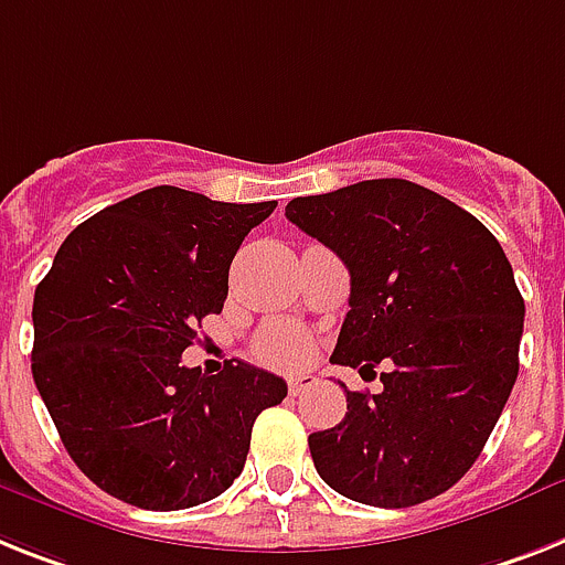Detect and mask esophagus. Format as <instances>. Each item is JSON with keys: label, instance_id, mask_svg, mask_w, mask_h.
Returning a JSON list of instances; mask_svg holds the SVG:
<instances>
[{"label": "esophagus", "instance_id": "esophagus-1", "mask_svg": "<svg viewBox=\"0 0 565 565\" xmlns=\"http://www.w3.org/2000/svg\"><path fill=\"white\" fill-rule=\"evenodd\" d=\"M315 384H317V377L309 375V372H306V375H294V377H288V393H291L294 398H297V395L309 393V390Z\"/></svg>", "mask_w": 565, "mask_h": 565}]
</instances>
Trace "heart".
Returning a JSON list of instances; mask_svg holds the SVG:
<instances>
[{"mask_svg": "<svg viewBox=\"0 0 565 565\" xmlns=\"http://www.w3.org/2000/svg\"><path fill=\"white\" fill-rule=\"evenodd\" d=\"M254 352L259 361L271 363V366H297L309 358L311 340L297 326L271 323L256 334Z\"/></svg>", "mask_w": 565, "mask_h": 565, "instance_id": "obj_1", "label": "heart"}]
</instances>
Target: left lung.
<instances>
[{"instance_id": "1", "label": "left lung", "mask_w": 565, "mask_h": 565, "mask_svg": "<svg viewBox=\"0 0 565 565\" xmlns=\"http://www.w3.org/2000/svg\"><path fill=\"white\" fill-rule=\"evenodd\" d=\"M286 216L349 268L332 361L386 363L381 393H347V418L309 436L317 473L363 505L439 497L479 459L520 372L525 302L505 250L468 210L404 179L300 195Z\"/></svg>"}]
</instances>
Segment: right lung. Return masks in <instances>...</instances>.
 Returning a JSON list of instances; mask_svg holds the SVG:
<instances>
[{
	"instance_id": "right-lung-1",
	"label": "right lung",
	"mask_w": 565,
	"mask_h": 565,
	"mask_svg": "<svg viewBox=\"0 0 565 565\" xmlns=\"http://www.w3.org/2000/svg\"><path fill=\"white\" fill-rule=\"evenodd\" d=\"M277 202H213L152 188L100 210L60 245L34 294L31 372L74 465L100 491L179 511L227 491L282 377L250 363L184 366L218 315L227 271Z\"/></svg>"
}]
</instances>
